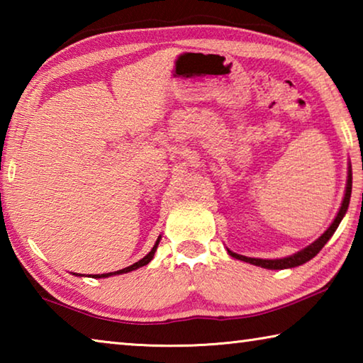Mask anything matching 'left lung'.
I'll return each mask as SVG.
<instances>
[{
	"instance_id": "left-lung-1",
	"label": "left lung",
	"mask_w": 363,
	"mask_h": 363,
	"mask_svg": "<svg viewBox=\"0 0 363 363\" xmlns=\"http://www.w3.org/2000/svg\"><path fill=\"white\" fill-rule=\"evenodd\" d=\"M351 192H352V169H351V167H349L346 194H344L341 208H340V211H337L335 220H333V223H331V225L328 227V229L325 230L322 235L317 238L314 243H311L309 247H306L304 250L298 251V253H294L291 256H286V257H280V259H259V257H247V256L237 255V253H233V251H230V250H227V251H229V255L232 257H235V259L250 262V264H253V266H259V267H264V269L280 270V269L298 267V266H301V264L311 261L312 257H314L318 253V251H320L325 247V243L330 240L331 235H333L335 230L337 229V225H340V223H341V219L344 218V214H346V211H347L349 201H351Z\"/></svg>"
}]
</instances>
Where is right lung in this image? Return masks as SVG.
Wrapping results in <instances>:
<instances>
[{
  "mask_svg": "<svg viewBox=\"0 0 363 363\" xmlns=\"http://www.w3.org/2000/svg\"><path fill=\"white\" fill-rule=\"evenodd\" d=\"M160 240H162V235H160V237L157 238V242H155V245H153V248L150 250V253L147 255V256H144L140 261L134 262L133 266H128V267H125V269L115 270V272H108V274H96V275H91V277H93V279H104V277H110V275H120V274L131 272V270H134V269H139V267H143V266H147V264H149V262L153 259V255H155V251H157V247H158Z\"/></svg>",
  "mask_w": 363,
  "mask_h": 363,
  "instance_id": "right-lung-1",
  "label": "right lung"
}]
</instances>
